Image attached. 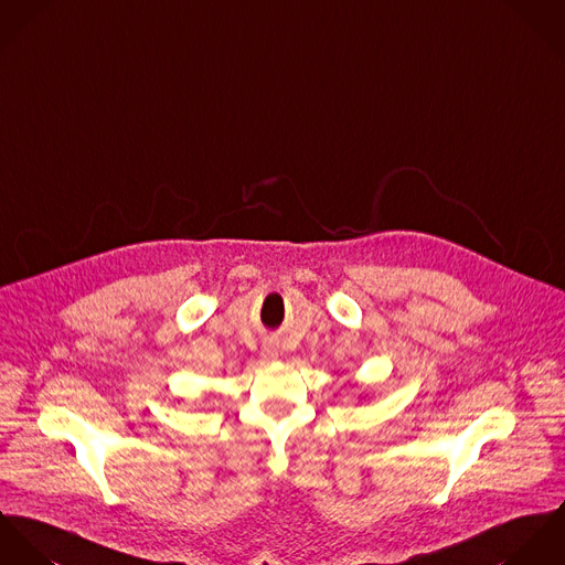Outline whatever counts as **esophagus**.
<instances>
[{
	"instance_id": "esophagus-1",
	"label": "esophagus",
	"mask_w": 565,
	"mask_h": 565,
	"mask_svg": "<svg viewBox=\"0 0 565 565\" xmlns=\"http://www.w3.org/2000/svg\"><path fill=\"white\" fill-rule=\"evenodd\" d=\"M262 358L264 360H275L277 358V349L273 344H264L262 347Z\"/></svg>"
}]
</instances>
